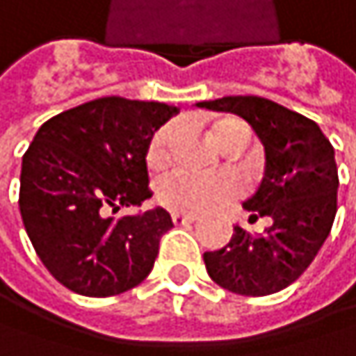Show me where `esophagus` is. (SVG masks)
I'll return each instance as SVG.
<instances>
[{
	"label": "esophagus",
	"mask_w": 356,
	"mask_h": 356,
	"mask_svg": "<svg viewBox=\"0 0 356 356\" xmlns=\"http://www.w3.org/2000/svg\"><path fill=\"white\" fill-rule=\"evenodd\" d=\"M172 222L176 227H180V225H193V222H197V216H193V213H172Z\"/></svg>",
	"instance_id": "esophagus-1"
}]
</instances>
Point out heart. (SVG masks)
Here are the masks:
<instances>
[{"mask_svg": "<svg viewBox=\"0 0 356 356\" xmlns=\"http://www.w3.org/2000/svg\"><path fill=\"white\" fill-rule=\"evenodd\" d=\"M209 136L218 147H225L233 140L248 143L250 129L235 117H222L209 127ZM172 138V127H161L151 138L147 149V163L159 170L168 161V147ZM241 191L239 180L233 174H197L188 170H178L168 174L157 184V199L161 205L182 213H203L216 205L237 197Z\"/></svg>", "mask_w": 356, "mask_h": 356, "instance_id": "heart-1", "label": "heart"}]
</instances>
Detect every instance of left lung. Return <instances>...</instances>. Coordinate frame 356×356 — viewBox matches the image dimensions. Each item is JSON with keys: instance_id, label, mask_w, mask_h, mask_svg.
<instances>
[{"instance_id": "left-lung-1", "label": "left lung", "mask_w": 356, "mask_h": 356, "mask_svg": "<svg viewBox=\"0 0 356 356\" xmlns=\"http://www.w3.org/2000/svg\"><path fill=\"white\" fill-rule=\"evenodd\" d=\"M197 106L243 117L264 147V176L243 203L250 220L270 227L235 235L218 252H205L207 275L233 293L268 296L291 285L319 254L338 209L334 147L321 127L277 102L258 96H225Z\"/></svg>"}]
</instances>
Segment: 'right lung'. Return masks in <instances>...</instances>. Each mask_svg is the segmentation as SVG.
<instances>
[{
  "label": "right lung",
  "mask_w": 356,
  "mask_h": 356,
  "mask_svg": "<svg viewBox=\"0 0 356 356\" xmlns=\"http://www.w3.org/2000/svg\"><path fill=\"white\" fill-rule=\"evenodd\" d=\"M178 108L98 98L43 123L22 157L20 216L52 277L75 293L106 298L153 270L172 218L163 207L111 213L151 199L147 149Z\"/></svg>",
  "instance_id": "1"
}]
</instances>
